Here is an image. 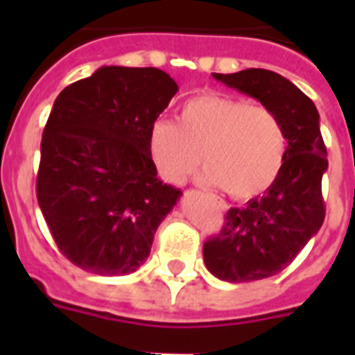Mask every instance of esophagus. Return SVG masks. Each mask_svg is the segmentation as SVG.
Here are the masks:
<instances>
[{
    "label": "esophagus",
    "mask_w": 355,
    "mask_h": 355,
    "mask_svg": "<svg viewBox=\"0 0 355 355\" xmlns=\"http://www.w3.org/2000/svg\"><path fill=\"white\" fill-rule=\"evenodd\" d=\"M221 208H225V205H221Z\"/></svg>",
    "instance_id": "esophagus-1"
}]
</instances>
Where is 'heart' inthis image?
<instances>
[{
    "mask_svg": "<svg viewBox=\"0 0 355 355\" xmlns=\"http://www.w3.org/2000/svg\"><path fill=\"white\" fill-rule=\"evenodd\" d=\"M147 155L166 182L182 184L202 162V182L248 200L267 191L280 175L287 134L282 119L263 105L205 94L184 103L177 123H150Z\"/></svg>",
    "mask_w": 355,
    "mask_h": 355,
    "instance_id": "obj_1",
    "label": "heart"
}]
</instances>
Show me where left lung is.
Masks as SVG:
<instances>
[{
  "mask_svg": "<svg viewBox=\"0 0 355 355\" xmlns=\"http://www.w3.org/2000/svg\"><path fill=\"white\" fill-rule=\"evenodd\" d=\"M211 75L270 108L286 127L287 155L275 184L243 208H230L221 232L202 247L206 269L219 280H263L286 269L324 221L328 160L319 112L291 80L269 69Z\"/></svg>",
  "mask_w": 355,
  "mask_h": 355,
  "instance_id": "1",
  "label": "left lung"
}]
</instances>
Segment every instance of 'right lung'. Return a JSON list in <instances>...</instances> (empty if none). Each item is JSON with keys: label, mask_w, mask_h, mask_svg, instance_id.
Listing matches in <instances>:
<instances>
[{"label": "right lung", "mask_w": 355, "mask_h": 355, "mask_svg": "<svg viewBox=\"0 0 355 355\" xmlns=\"http://www.w3.org/2000/svg\"><path fill=\"white\" fill-rule=\"evenodd\" d=\"M178 92L158 68L103 66L53 103L36 197L60 252L101 276L130 275L182 191L156 177L147 132Z\"/></svg>", "instance_id": "1"}]
</instances>
